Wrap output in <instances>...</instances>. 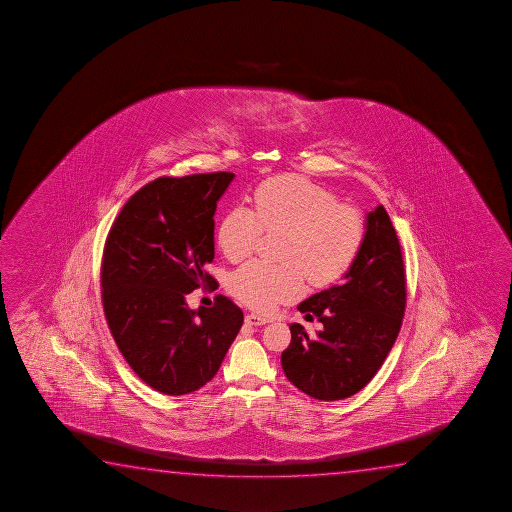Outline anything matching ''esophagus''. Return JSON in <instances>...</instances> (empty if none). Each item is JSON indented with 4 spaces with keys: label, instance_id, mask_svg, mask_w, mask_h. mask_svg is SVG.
Wrapping results in <instances>:
<instances>
[{
    "label": "esophagus",
    "instance_id": "esophagus-1",
    "mask_svg": "<svg viewBox=\"0 0 512 512\" xmlns=\"http://www.w3.org/2000/svg\"><path fill=\"white\" fill-rule=\"evenodd\" d=\"M245 322L248 326H264V324L269 322V319L262 317V315H257V313H248L245 317Z\"/></svg>",
    "mask_w": 512,
    "mask_h": 512
}]
</instances>
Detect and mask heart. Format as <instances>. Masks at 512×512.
<instances>
[{"mask_svg":"<svg viewBox=\"0 0 512 512\" xmlns=\"http://www.w3.org/2000/svg\"><path fill=\"white\" fill-rule=\"evenodd\" d=\"M267 232H289L285 266L252 260L230 276L229 289L241 303L260 312L303 294L306 278L327 287L356 264L366 239L361 211L340 204L322 186L297 176H280L253 192V209L236 206L223 216L218 243L225 257L243 260Z\"/></svg>","mask_w":512,"mask_h":512,"instance_id":"1","label":"heart"}]
</instances>
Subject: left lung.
<instances>
[{
	"instance_id": "obj_1",
	"label": "left lung",
	"mask_w": 512,
	"mask_h": 512,
	"mask_svg": "<svg viewBox=\"0 0 512 512\" xmlns=\"http://www.w3.org/2000/svg\"><path fill=\"white\" fill-rule=\"evenodd\" d=\"M345 280L297 306L322 329L292 324L282 366L290 382L315 400L336 401L361 391L400 333L407 303L401 246L384 206L366 216V239Z\"/></svg>"
}]
</instances>
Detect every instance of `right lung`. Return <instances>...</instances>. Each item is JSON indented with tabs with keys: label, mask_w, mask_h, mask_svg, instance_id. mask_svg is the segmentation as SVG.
<instances>
[{
	"label": "right lung",
	"mask_w": 512,
	"mask_h": 512,
	"mask_svg": "<svg viewBox=\"0 0 512 512\" xmlns=\"http://www.w3.org/2000/svg\"><path fill=\"white\" fill-rule=\"evenodd\" d=\"M232 179V172L155 179L128 199L105 241V319L128 366L158 393L206 386L243 326L229 297L199 310L186 304L193 290L218 287L206 267L215 259L216 202Z\"/></svg>",
	"instance_id": "add662e5"
}]
</instances>
